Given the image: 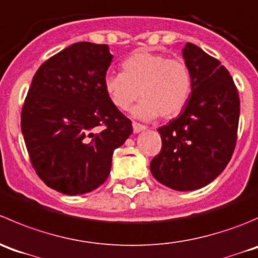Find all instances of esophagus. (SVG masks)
Here are the masks:
<instances>
[{
	"instance_id": "obj_1",
	"label": "esophagus",
	"mask_w": 258,
	"mask_h": 258,
	"mask_svg": "<svg viewBox=\"0 0 258 258\" xmlns=\"http://www.w3.org/2000/svg\"><path fill=\"white\" fill-rule=\"evenodd\" d=\"M133 130H134V133H140L143 132V130H145V126L134 121V123H133Z\"/></svg>"
}]
</instances>
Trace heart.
I'll return each mask as SVG.
<instances>
[{
    "label": "heart",
    "mask_w": 258,
    "mask_h": 258,
    "mask_svg": "<svg viewBox=\"0 0 258 258\" xmlns=\"http://www.w3.org/2000/svg\"><path fill=\"white\" fill-rule=\"evenodd\" d=\"M123 73L106 75L105 90L120 110L133 109L135 118L150 120L160 115L177 116L187 105L192 93V75L182 58H168L162 53L137 51L123 61Z\"/></svg>",
    "instance_id": "obj_1"
}]
</instances>
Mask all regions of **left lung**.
Returning <instances> with one entry per match:
<instances>
[{
    "label": "left lung",
    "instance_id": "left-lung-1",
    "mask_svg": "<svg viewBox=\"0 0 258 258\" xmlns=\"http://www.w3.org/2000/svg\"><path fill=\"white\" fill-rule=\"evenodd\" d=\"M192 93L177 119L158 129L162 149L150 162L153 177L175 190L210 184L228 164L237 142L239 98L218 60L187 42L182 51Z\"/></svg>",
    "mask_w": 258,
    "mask_h": 258
}]
</instances>
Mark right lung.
<instances>
[{
  "mask_svg": "<svg viewBox=\"0 0 258 258\" xmlns=\"http://www.w3.org/2000/svg\"><path fill=\"white\" fill-rule=\"evenodd\" d=\"M111 60L108 45L74 43L40 66L25 99L21 130L32 167L63 195L103 184L114 150L133 133L104 85Z\"/></svg>",
  "mask_w": 258,
  "mask_h": 258,
  "instance_id": "right-lung-1",
  "label": "right lung"
}]
</instances>
